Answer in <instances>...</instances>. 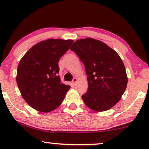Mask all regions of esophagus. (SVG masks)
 I'll use <instances>...</instances> for the list:
<instances>
[{
    "label": "esophagus",
    "instance_id": "obj_1",
    "mask_svg": "<svg viewBox=\"0 0 149 149\" xmlns=\"http://www.w3.org/2000/svg\"><path fill=\"white\" fill-rule=\"evenodd\" d=\"M77 82V79L76 78V77H75V78H74L73 79V81H72V83H73V85H75L76 84V83Z\"/></svg>",
    "mask_w": 149,
    "mask_h": 149
}]
</instances>
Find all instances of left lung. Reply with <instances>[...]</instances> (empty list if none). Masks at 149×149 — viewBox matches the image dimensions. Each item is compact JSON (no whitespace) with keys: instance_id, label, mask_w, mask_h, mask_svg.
<instances>
[{"instance_id":"obj_1","label":"left lung","mask_w":149,"mask_h":149,"mask_svg":"<svg viewBox=\"0 0 149 149\" xmlns=\"http://www.w3.org/2000/svg\"><path fill=\"white\" fill-rule=\"evenodd\" d=\"M70 49L84 64L88 89L82 95L89 109L108 111L121 98L127 84L123 61L117 52L104 42L92 38L79 39Z\"/></svg>"}]
</instances>
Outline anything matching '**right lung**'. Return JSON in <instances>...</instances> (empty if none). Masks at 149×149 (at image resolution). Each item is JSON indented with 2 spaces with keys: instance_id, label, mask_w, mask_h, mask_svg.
I'll return each mask as SVG.
<instances>
[{
  "instance_id": "1",
  "label": "right lung",
  "mask_w": 149,
  "mask_h": 149,
  "mask_svg": "<svg viewBox=\"0 0 149 149\" xmlns=\"http://www.w3.org/2000/svg\"><path fill=\"white\" fill-rule=\"evenodd\" d=\"M73 40L51 38L32 47L17 66L16 81L21 95L32 108L49 113L61 104L70 85L61 82L58 62Z\"/></svg>"
}]
</instances>
